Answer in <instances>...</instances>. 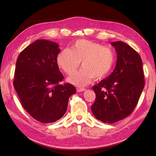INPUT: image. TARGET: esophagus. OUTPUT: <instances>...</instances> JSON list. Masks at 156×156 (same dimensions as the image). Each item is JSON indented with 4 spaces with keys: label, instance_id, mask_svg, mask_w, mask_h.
<instances>
[{
    "label": "esophagus",
    "instance_id": "esophagus-1",
    "mask_svg": "<svg viewBox=\"0 0 156 156\" xmlns=\"http://www.w3.org/2000/svg\"><path fill=\"white\" fill-rule=\"evenodd\" d=\"M85 88H77V91L78 92H83V91H84L85 90Z\"/></svg>",
    "mask_w": 156,
    "mask_h": 156
}]
</instances>
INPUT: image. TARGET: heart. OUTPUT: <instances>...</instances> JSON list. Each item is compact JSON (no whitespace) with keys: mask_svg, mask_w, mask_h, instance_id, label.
Segmentation results:
<instances>
[{"mask_svg":"<svg viewBox=\"0 0 156 156\" xmlns=\"http://www.w3.org/2000/svg\"><path fill=\"white\" fill-rule=\"evenodd\" d=\"M81 62L83 68L68 79V82L79 87L87 85L94 78L105 77L115 64V54L112 49L100 44L79 40L72 50L64 49L57 56L58 66L68 75L73 74Z\"/></svg>","mask_w":156,"mask_h":156,"instance_id":"heart-1","label":"heart"}]
</instances>
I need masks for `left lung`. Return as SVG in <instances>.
Returning <instances> with one entry per match:
<instances>
[{
    "mask_svg": "<svg viewBox=\"0 0 156 156\" xmlns=\"http://www.w3.org/2000/svg\"><path fill=\"white\" fill-rule=\"evenodd\" d=\"M117 53L114 71L92 88L96 100L91 106L98 120L112 124L128 116L144 87L143 62L137 52L122 41L111 42Z\"/></svg>",
    "mask_w": 156,
    "mask_h": 156,
    "instance_id": "obj_1",
    "label": "left lung"
}]
</instances>
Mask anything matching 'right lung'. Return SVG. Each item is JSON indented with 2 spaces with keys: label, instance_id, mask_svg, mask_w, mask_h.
<instances>
[{
  "label": "right lung",
  "instance_id": "1",
  "mask_svg": "<svg viewBox=\"0 0 156 156\" xmlns=\"http://www.w3.org/2000/svg\"><path fill=\"white\" fill-rule=\"evenodd\" d=\"M59 45L37 40L22 51L16 62L13 86L23 107L36 120L52 123L67 111L68 100L76 89L58 69Z\"/></svg>",
  "mask_w": 156,
  "mask_h": 156
}]
</instances>
